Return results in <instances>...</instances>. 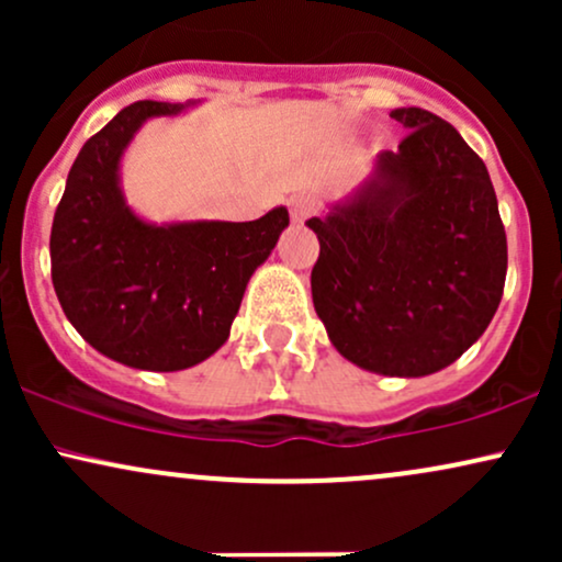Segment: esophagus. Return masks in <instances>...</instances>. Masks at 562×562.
Masks as SVG:
<instances>
[{"instance_id":"esophagus-1","label":"esophagus","mask_w":562,"mask_h":562,"mask_svg":"<svg viewBox=\"0 0 562 562\" xmlns=\"http://www.w3.org/2000/svg\"><path fill=\"white\" fill-rule=\"evenodd\" d=\"M317 211H319V203L312 195L290 198V216H293V222H306V218L317 214Z\"/></svg>"}]
</instances>
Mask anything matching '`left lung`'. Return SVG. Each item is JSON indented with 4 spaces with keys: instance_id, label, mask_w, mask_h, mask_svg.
Instances as JSON below:
<instances>
[{
    "instance_id": "left-lung-1",
    "label": "left lung",
    "mask_w": 562,
    "mask_h": 562,
    "mask_svg": "<svg viewBox=\"0 0 562 562\" xmlns=\"http://www.w3.org/2000/svg\"><path fill=\"white\" fill-rule=\"evenodd\" d=\"M351 203L308 218L319 237L312 299L333 346L380 375L420 378L460 359L492 322L507 274L486 164L423 108Z\"/></svg>"
}]
</instances>
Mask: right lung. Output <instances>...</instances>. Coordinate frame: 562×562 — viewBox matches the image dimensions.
I'll list each match as a JSON object with an SVG mask.
<instances>
[{
	"instance_id": "1",
	"label": "right lung",
	"mask_w": 562,
	"mask_h": 562,
	"mask_svg": "<svg viewBox=\"0 0 562 562\" xmlns=\"http://www.w3.org/2000/svg\"><path fill=\"white\" fill-rule=\"evenodd\" d=\"M184 105L139 100L87 139L57 203L49 259L70 325L89 346L137 370L203 362L229 338L245 285L288 227V211L256 222L156 227L128 211L119 160L153 115Z\"/></svg>"
}]
</instances>
